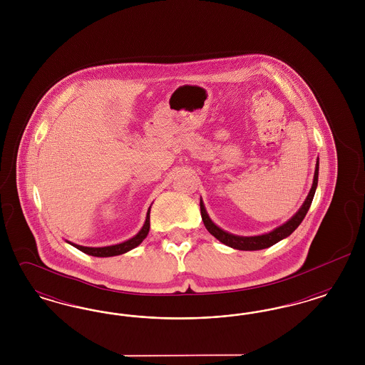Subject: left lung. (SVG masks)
I'll return each mask as SVG.
<instances>
[{"instance_id": "8db88e82", "label": "left lung", "mask_w": 365, "mask_h": 365, "mask_svg": "<svg viewBox=\"0 0 365 365\" xmlns=\"http://www.w3.org/2000/svg\"><path fill=\"white\" fill-rule=\"evenodd\" d=\"M317 178H319V158L316 161L312 187H311V191H309L307 200L304 201L302 207L298 209V212L295 213L290 220H287L282 226L277 227L271 232H267V234H262V235H256V237H240V235L230 234V232H227L225 230H222L220 227L216 226L210 220V217H209L208 213H207V209L204 207V202L201 200L200 201V208H201V216H202L204 226L207 227V230L216 240H219L220 242L225 243V245L232 247V249H238V250H261V249H267V247L275 245L279 241L284 240L286 237H289L294 231L295 228L301 225V222L304 220L305 215L308 213V210L311 208L313 195H314V191H316V187H317Z\"/></svg>"}]
</instances>
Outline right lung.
Instances as JSON below:
<instances>
[{"instance_id": "add662e5", "label": "right lung", "mask_w": 365, "mask_h": 365, "mask_svg": "<svg viewBox=\"0 0 365 365\" xmlns=\"http://www.w3.org/2000/svg\"><path fill=\"white\" fill-rule=\"evenodd\" d=\"M149 228H150V208L148 210L143 227L139 230V232L135 237H133L128 241H124V242L118 243V245L104 246V247H88V246H81V245H76V243H68L75 246L76 249H79L81 252L90 255V256H94V257H112V256H119L123 253H127L128 250L137 247L139 243L142 242L146 238V235L149 234Z\"/></svg>"}]
</instances>
